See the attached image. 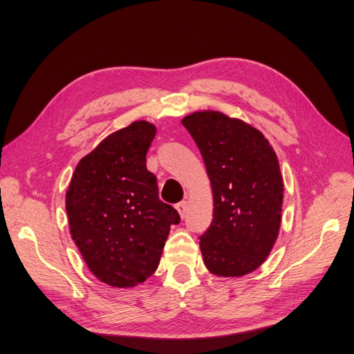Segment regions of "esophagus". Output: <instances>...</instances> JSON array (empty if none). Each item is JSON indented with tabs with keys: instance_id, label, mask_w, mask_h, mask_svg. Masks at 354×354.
Here are the masks:
<instances>
[{
	"instance_id": "esophagus-1",
	"label": "esophagus",
	"mask_w": 354,
	"mask_h": 354,
	"mask_svg": "<svg viewBox=\"0 0 354 354\" xmlns=\"http://www.w3.org/2000/svg\"><path fill=\"white\" fill-rule=\"evenodd\" d=\"M176 210L179 212V214L182 216V218H184L185 216V213H187V210H188V203L184 200V201H180V203H178L176 204Z\"/></svg>"
}]
</instances>
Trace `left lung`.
<instances>
[{
  "label": "left lung",
  "instance_id": "obj_1",
  "mask_svg": "<svg viewBox=\"0 0 354 354\" xmlns=\"http://www.w3.org/2000/svg\"><path fill=\"white\" fill-rule=\"evenodd\" d=\"M206 165L213 221L200 235L206 268L219 277L257 269L277 241L283 184L275 151L256 128L219 111L182 120Z\"/></svg>",
  "mask_w": 354,
  "mask_h": 354
}]
</instances>
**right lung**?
Segmentation results:
<instances>
[{
	"instance_id": "1",
	"label": "right lung",
	"mask_w": 354,
	"mask_h": 354,
	"mask_svg": "<svg viewBox=\"0 0 354 354\" xmlns=\"http://www.w3.org/2000/svg\"><path fill=\"white\" fill-rule=\"evenodd\" d=\"M156 127L133 122L109 135L77 163L66 194L71 234L94 275L111 287L151 277L179 213L158 198L147 169Z\"/></svg>"
}]
</instances>
